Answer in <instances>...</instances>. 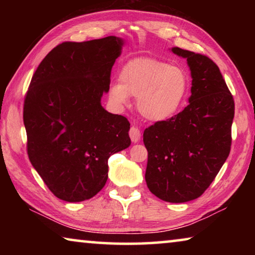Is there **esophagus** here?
Wrapping results in <instances>:
<instances>
[{
	"label": "esophagus",
	"instance_id": "34e87169",
	"mask_svg": "<svg viewBox=\"0 0 255 255\" xmlns=\"http://www.w3.org/2000/svg\"><path fill=\"white\" fill-rule=\"evenodd\" d=\"M129 136H130V139L132 143H138L140 139V130L137 127L132 126L129 130Z\"/></svg>",
	"mask_w": 255,
	"mask_h": 255
}]
</instances>
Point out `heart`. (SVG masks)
<instances>
[{
    "label": "heart",
    "mask_w": 255,
    "mask_h": 255,
    "mask_svg": "<svg viewBox=\"0 0 255 255\" xmlns=\"http://www.w3.org/2000/svg\"><path fill=\"white\" fill-rule=\"evenodd\" d=\"M190 89L188 72L163 60L139 57L127 62L119 72V83L109 89L111 102L129 105V96L137 98L140 115L149 122L172 119L182 109Z\"/></svg>",
    "instance_id": "1"
}]
</instances>
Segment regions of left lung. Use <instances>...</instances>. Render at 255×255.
<instances>
[{
    "instance_id": "1",
    "label": "left lung",
    "mask_w": 255,
    "mask_h": 255,
    "mask_svg": "<svg viewBox=\"0 0 255 255\" xmlns=\"http://www.w3.org/2000/svg\"><path fill=\"white\" fill-rule=\"evenodd\" d=\"M170 50L187 59L191 96L183 111L145 129V180L159 199L181 204L200 197L230 155L235 106L213 60L179 47Z\"/></svg>"
}]
</instances>
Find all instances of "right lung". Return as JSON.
Returning a JSON list of instances; mask_svg holds the SVG:
<instances>
[{
  "label": "right lung",
  "instance_id": "add662e5",
  "mask_svg": "<svg viewBox=\"0 0 255 255\" xmlns=\"http://www.w3.org/2000/svg\"><path fill=\"white\" fill-rule=\"evenodd\" d=\"M124 45L115 36L63 42L30 82L23 107L29 159L64 201L96 196L108 180V159L130 146V124L101 105Z\"/></svg>",
  "mask_w": 255,
  "mask_h": 255
}]
</instances>
